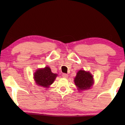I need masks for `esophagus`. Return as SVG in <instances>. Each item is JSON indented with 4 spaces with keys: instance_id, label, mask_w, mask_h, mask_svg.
Returning a JSON list of instances; mask_svg holds the SVG:
<instances>
[{
    "instance_id": "34e87169",
    "label": "esophagus",
    "mask_w": 125,
    "mask_h": 125,
    "mask_svg": "<svg viewBox=\"0 0 125 125\" xmlns=\"http://www.w3.org/2000/svg\"><path fill=\"white\" fill-rule=\"evenodd\" d=\"M62 77L63 78H67L68 77V75L67 74H65V73H63L62 74Z\"/></svg>"
}]
</instances>
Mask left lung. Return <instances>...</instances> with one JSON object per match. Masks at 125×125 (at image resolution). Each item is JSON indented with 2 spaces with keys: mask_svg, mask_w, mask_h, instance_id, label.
<instances>
[{
  "mask_svg": "<svg viewBox=\"0 0 125 125\" xmlns=\"http://www.w3.org/2000/svg\"><path fill=\"white\" fill-rule=\"evenodd\" d=\"M74 83L78 90L88 89L93 85V77L88 72L80 70L74 78Z\"/></svg>",
  "mask_w": 125,
  "mask_h": 125,
  "instance_id": "obj_1",
  "label": "left lung"
}]
</instances>
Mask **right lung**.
I'll return each instance as SVG.
<instances>
[{
  "mask_svg": "<svg viewBox=\"0 0 125 125\" xmlns=\"http://www.w3.org/2000/svg\"><path fill=\"white\" fill-rule=\"evenodd\" d=\"M57 75L53 73L50 68L46 67L43 69H39L34 74V79L37 85L48 88L54 82Z\"/></svg>",
  "mask_w": 125,
  "mask_h": 125,
  "instance_id": "add662e5",
  "label": "right lung"
}]
</instances>
